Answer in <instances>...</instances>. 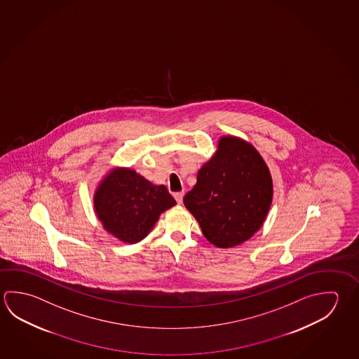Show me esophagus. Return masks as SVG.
I'll return each instance as SVG.
<instances>
[{"mask_svg":"<svg viewBox=\"0 0 359 359\" xmlns=\"http://www.w3.org/2000/svg\"><path fill=\"white\" fill-rule=\"evenodd\" d=\"M182 196H184V191H177V193H174V198L177 199L179 204H182Z\"/></svg>","mask_w":359,"mask_h":359,"instance_id":"34e87169","label":"esophagus"}]
</instances>
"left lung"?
<instances>
[{
	"label": "left lung",
	"instance_id": "obj_1",
	"mask_svg": "<svg viewBox=\"0 0 359 359\" xmlns=\"http://www.w3.org/2000/svg\"><path fill=\"white\" fill-rule=\"evenodd\" d=\"M272 196L270 169L256 147L237 136H222L184 204L212 245L231 248L262 226Z\"/></svg>",
	"mask_w": 359,
	"mask_h": 359
}]
</instances>
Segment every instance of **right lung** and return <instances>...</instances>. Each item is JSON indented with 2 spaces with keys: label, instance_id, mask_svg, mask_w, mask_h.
<instances>
[{
  "label": "right lung",
  "instance_id": "right-lung-1",
  "mask_svg": "<svg viewBox=\"0 0 359 359\" xmlns=\"http://www.w3.org/2000/svg\"><path fill=\"white\" fill-rule=\"evenodd\" d=\"M93 204L103 228L133 245L145 238L161 213L177 201L165 185H154L133 169L116 166L95 188Z\"/></svg>",
  "mask_w": 359,
  "mask_h": 359
}]
</instances>
